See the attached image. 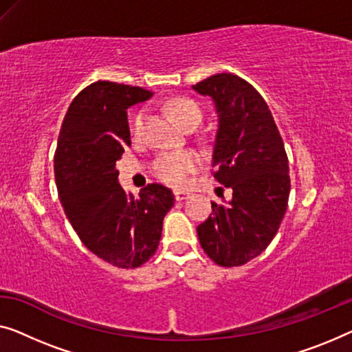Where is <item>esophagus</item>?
Returning a JSON list of instances; mask_svg holds the SVG:
<instances>
[{"label":"esophagus","mask_w":352,"mask_h":352,"mask_svg":"<svg viewBox=\"0 0 352 352\" xmlns=\"http://www.w3.org/2000/svg\"><path fill=\"white\" fill-rule=\"evenodd\" d=\"M174 194H175V199H177V201H185V199L190 197V194H191V192L183 191V190H177V191H174Z\"/></svg>","instance_id":"esophagus-1"}]
</instances>
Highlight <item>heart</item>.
<instances>
[{
    "label": "heart",
    "mask_w": 352,
    "mask_h": 352,
    "mask_svg": "<svg viewBox=\"0 0 352 352\" xmlns=\"http://www.w3.org/2000/svg\"><path fill=\"white\" fill-rule=\"evenodd\" d=\"M167 110H169L172 117H174L183 128H190V126H197L202 120V107L199 102L191 98L178 96L170 99L167 102ZM145 112L140 110L134 115L133 118V135L140 138L144 133L145 126ZM201 166V158L197 153L191 150H180V151H167V153L160 155L153 164L155 175L161 182L167 183L170 186H183L188 182V178L196 172Z\"/></svg>",
    "instance_id": "heart-1"
}]
</instances>
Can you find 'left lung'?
<instances>
[{
    "mask_svg": "<svg viewBox=\"0 0 352 352\" xmlns=\"http://www.w3.org/2000/svg\"><path fill=\"white\" fill-rule=\"evenodd\" d=\"M192 88L217 107L213 177L232 190L228 206L212 202L213 213L197 226L199 242L214 264L239 267L270 245L286 213L285 144L264 98L242 77L223 72Z\"/></svg>",
    "mask_w": 352,
    "mask_h": 352,
    "instance_id": "1",
    "label": "left lung"
}]
</instances>
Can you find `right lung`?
<instances>
[{
  "label": "right lung",
  "mask_w": 352,
  "mask_h": 352,
  "mask_svg": "<svg viewBox=\"0 0 352 352\" xmlns=\"http://www.w3.org/2000/svg\"><path fill=\"white\" fill-rule=\"evenodd\" d=\"M153 93L98 80L77 94L55 151L58 197L82 243L120 269L145 264L158 248L162 219L174 207L169 188L151 183L135 199L118 183L117 161L131 145L126 109Z\"/></svg>",
  "instance_id": "1"
}]
</instances>
